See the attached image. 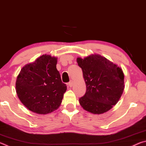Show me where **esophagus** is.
I'll return each instance as SVG.
<instances>
[{"instance_id": "1", "label": "esophagus", "mask_w": 146, "mask_h": 146, "mask_svg": "<svg viewBox=\"0 0 146 146\" xmlns=\"http://www.w3.org/2000/svg\"><path fill=\"white\" fill-rule=\"evenodd\" d=\"M68 85H69V86H70V87H72L73 85V81L71 80L70 82L68 83Z\"/></svg>"}]
</instances>
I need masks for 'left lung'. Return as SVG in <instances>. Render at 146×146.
I'll return each mask as SVG.
<instances>
[{"label":"left lung","mask_w":146,"mask_h":146,"mask_svg":"<svg viewBox=\"0 0 146 146\" xmlns=\"http://www.w3.org/2000/svg\"><path fill=\"white\" fill-rule=\"evenodd\" d=\"M82 70L86 91L79 98L84 110L93 114H102L119 100L124 89L122 70L98 54L76 58Z\"/></svg>","instance_id":"8db88e82"}]
</instances>
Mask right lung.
Here are the masks:
<instances>
[{"instance_id": "1", "label": "right lung", "mask_w": 146, "mask_h": 146, "mask_svg": "<svg viewBox=\"0 0 146 146\" xmlns=\"http://www.w3.org/2000/svg\"><path fill=\"white\" fill-rule=\"evenodd\" d=\"M57 58L43 55L22 68L16 81V92L21 102L37 114L57 110L67 86L56 70Z\"/></svg>"}]
</instances>
